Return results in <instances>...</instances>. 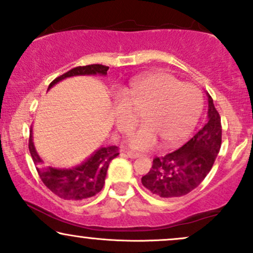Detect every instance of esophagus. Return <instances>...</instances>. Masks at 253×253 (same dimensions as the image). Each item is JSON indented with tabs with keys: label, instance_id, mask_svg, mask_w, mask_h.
Masks as SVG:
<instances>
[{
	"label": "esophagus",
	"instance_id": "obj_1",
	"mask_svg": "<svg viewBox=\"0 0 253 253\" xmlns=\"http://www.w3.org/2000/svg\"><path fill=\"white\" fill-rule=\"evenodd\" d=\"M125 153H126L127 156L129 157V158H132V159H135V158H139V157H140L141 155L140 153H136V152H133V151H125Z\"/></svg>",
	"mask_w": 253,
	"mask_h": 253
}]
</instances>
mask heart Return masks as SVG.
<instances>
[{"label": "heart", "instance_id": "b5f03b06", "mask_svg": "<svg viewBox=\"0 0 253 253\" xmlns=\"http://www.w3.org/2000/svg\"><path fill=\"white\" fill-rule=\"evenodd\" d=\"M143 113L145 124L129 136L133 149L147 150L158 143L165 146L182 143L193 132L202 112V95L195 85L181 83L165 72H153L130 81L124 95L113 102V120L128 134Z\"/></svg>", "mask_w": 253, "mask_h": 253}]
</instances>
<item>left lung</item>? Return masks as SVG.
<instances>
[{
	"label": "left lung",
	"mask_w": 253,
	"mask_h": 253,
	"mask_svg": "<svg viewBox=\"0 0 253 253\" xmlns=\"http://www.w3.org/2000/svg\"><path fill=\"white\" fill-rule=\"evenodd\" d=\"M207 124L181 149L156 157L149 173L141 177L147 190L159 197L187 195L208 175L221 146V119L208 92Z\"/></svg>",
	"instance_id": "1"
}]
</instances>
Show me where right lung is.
<instances>
[{
  "label": "right lung",
  "instance_id": "add662e5",
  "mask_svg": "<svg viewBox=\"0 0 253 253\" xmlns=\"http://www.w3.org/2000/svg\"><path fill=\"white\" fill-rule=\"evenodd\" d=\"M108 66L101 64H91V65L77 66L71 69L66 74L57 77L48 85L50 90L60 81L76 76H107ZM30 152L36 164L37 171L43 184L56 194L60 199L81 201L96 195L102 190L104 179H106L107 170L109 163L119 156L118 147L114 145L103 146L92 152V155L84 159L81 164L71 168H57L47 167L39 153L37 152L33 143V130L30 133Z\"/></svg>",
  "mask_w": 253,
  "mask_h": 253
}]
</instances>
